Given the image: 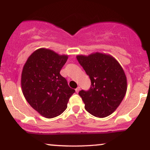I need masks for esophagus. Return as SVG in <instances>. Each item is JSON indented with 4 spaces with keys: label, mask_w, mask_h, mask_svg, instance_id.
Wrapping results in <instances>:
<instances>
[{
    "label": "esophagus",
    "mask_w": 150,
    "mask_h": 150,
    "mask_svg": "<svg viewBox=\"0 0 150 150\" xmlns=\"http://www.w3.org/2000/svg\"><path fill=\"white\" fill-rule=\"evenodd\" d=\"M80 87H77L76 89H75V92H76L77 93H78L79 92H80Z\"/></svg>",
    "instance_id": "34e87169"
}]
</instances>
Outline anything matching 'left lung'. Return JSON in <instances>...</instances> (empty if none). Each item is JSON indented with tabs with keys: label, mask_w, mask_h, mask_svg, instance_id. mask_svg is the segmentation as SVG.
Here are the masks:
<instances>
[{
	"label": "left lung",
	"mask_w": 150,
	"mask_h": 150,
	"mask_svg": "<svg viewBox=\"0 0 150 150\" xmlns=\"http://www.w3.org/2000/svg\"><path fill=\"white\" fill-rule=\"evenodd\" d=\"M77 59L91 80L88 91L81 90L85 108L96 117L114 112L127 91V78L120 63L111 55L99 52L78 55Z\"/></svg>",
	"instance_id": "obj_1"
}]
</instances>
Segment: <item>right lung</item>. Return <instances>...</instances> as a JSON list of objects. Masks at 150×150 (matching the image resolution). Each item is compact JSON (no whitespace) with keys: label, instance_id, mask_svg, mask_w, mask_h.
<instances>
[{"label":"right lung","instance_id":"right-lung-1","mask_svg":"<svg viewBox=\"0 0 150 150\" xmlns=\"http://www.w3.org/2000/svg\"><path fill=\"white\" fill-rule=\"evenodd\" d=\"M68 58V55L41 48L24 65L21 75L24 97L34 110L47 118L61 115L75 92L60 74Z\"/></svg>","mask_w":150,"mask_h":150}]
</instances>
